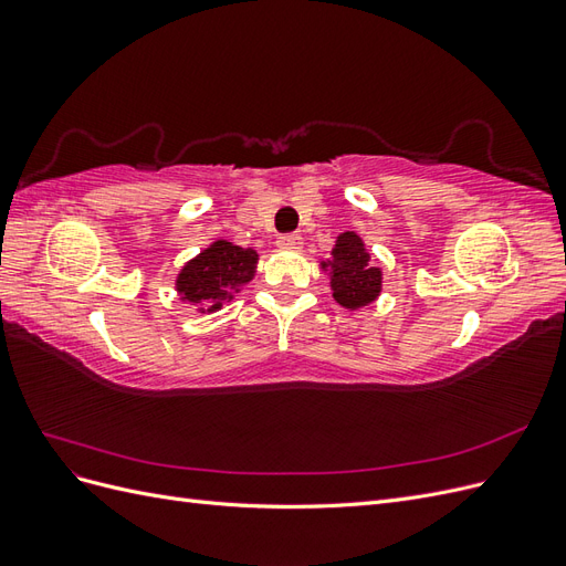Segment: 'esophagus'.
<instances>
[{"instance_id":"34e87169","label":"esophagus","mask_w":566,"mask_h":566,"mask_svg":"<svg viewBox=\"0 0 566 566\" xmlns=\"http://www.w3.org/2000/svg\"><path fill=\"white\" fill-rule=\"evenodd\" d=\"M276 243L287 250H297V248H302V235L300 233H283V235H279Z\"/></svg>"}]
</instances>
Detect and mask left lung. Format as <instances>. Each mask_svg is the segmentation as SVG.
Here are the masks:
<instances>
[{
    "label": "left lung",
    "instance_id": "left-lung-1",
    "mask_svg": "<svg viewBox=\"0 0 566 566\" xmlns=\"http://www.w3.org/2000/svg\"><path fill=\"white\" fill-rule=\"evenodd\" d=\"M331 283H333V297L342 306H347V310L366 306L380 293L382 273L378 266L368 264V252L364 250L361 238L352 231L342 233L333 248Z\"/></svg>",
    "mask_w": 566,
    "mask_h": 566
}]
</instances>
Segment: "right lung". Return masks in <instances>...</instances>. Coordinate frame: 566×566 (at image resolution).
I'll return each instance as SVG.
<instances>
[{"instance_id": "1", "label": "right lung", "mask_w": 566, "mask_h": 566, "mask_svg": "<svg viewBox=\"0 0 566 566\" xmlns=\"http://www.w3.org/2000/svg\"><path fill=\"white\" fill-rule=\"evenodd\" d=\"M254 250L217 241L181 269L177 290L184 300L210 306L208 312H212L219 310L221 300L233 293V287L245 285L254 276Z\"/></svg>"}]
</instances>
